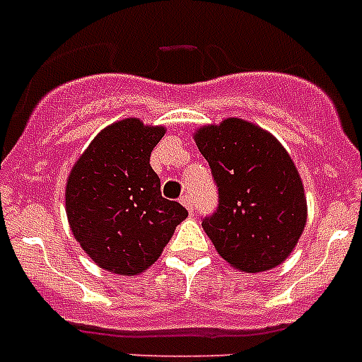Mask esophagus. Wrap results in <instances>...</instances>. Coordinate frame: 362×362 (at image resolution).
<instances>
[{"instance_id":"1","label":"esophagus","mask_w":362,"mask_h":362,"mask_svg":"<svg viewBox=\"0 0 362 362\" xmlns=\"http://www.w3.org/2000/svg\"><path fill=\"white\" fill-rule=\"evenodd\" d=\"M179 201L183 203L185 209L188 210V212H194V201H192V196H188V194H183V196L179 197Z\"/></svg>"}]
</instances>
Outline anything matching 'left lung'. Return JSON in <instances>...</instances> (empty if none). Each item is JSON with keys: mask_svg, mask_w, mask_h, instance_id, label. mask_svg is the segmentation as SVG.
Listing matches in <instances>:
<instances>
[{"mask_svg": "<svg viewBox=\"0 0 362 362\" xmlns=\"http://www.w3.org/2000/svg\"><path fill=\"white\" fill-rule=\"evenodd\" d=\"M196 143L219 194L203 228L221 257L246 274L283 263L306 225L305 190L286 150L238 117L201 129Z\"/></svg>", "mask_w": 362, "mask_h": 362, "instance_id": "obj_1", "label": "left lung"}]
</instances>
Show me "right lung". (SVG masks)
Masks as SVG:
<instances>
[{
	"instance_id": "right-lung-1",
	"label": "right lung",
	"mask_w": 362,
	"mask_h": 362,
	"mask_svg": "<svg viewBox=\"0 0 362 362\" xmlns=\"http://www.w3.org/2000/svg\"><path fill=\"white\" fill-rule=\"evenodd\" d=\"M165 134L139 119L110 124L74 165L66 216L83 250L105 270L137 276L156 263L175 226L188 216L161 196L150 152Z\"/></svg>"
}]
</instances>
